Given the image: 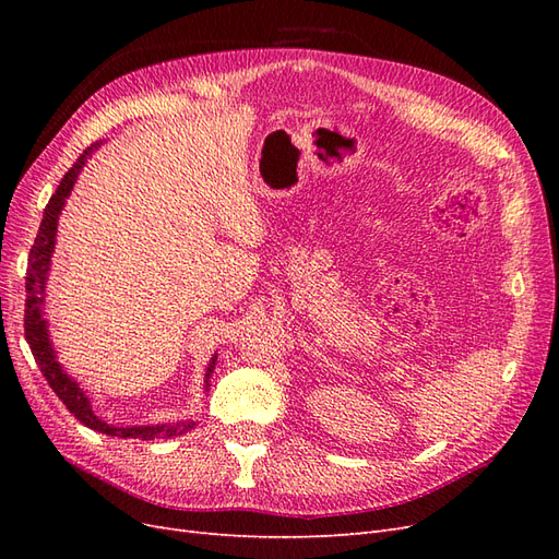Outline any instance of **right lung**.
<instances>
[{"label":"right lung","mask_w":559,"mask_h":559,"mask_svg":"<svg viewBox=\"0 0 559 559\" xmlns=\"http://www.w3.org/2000/svg\"><path fill=\"white\" fill-rule=\"evenodd\" d=\"M93 148H97V144H91L83 154L76 158V163L64 173L58 191L50 195L48 205L44 210V218L39 233L35 238V245L29 249V259H27V277H25V341L35 354V361L41 368V376L46 378V382L50 384V389L58 394V399L67 405L81 425H86L88 429L103 431L107 436H118V438H142V441H151L154 436H177L183 433L186 429L193 427V421L189 425H173V427H111L107 425L105 419H99L93 408L88 396L81 392V386L62 373L60 364L56 361V352L48 343V331H46V319H44V286H46V275H48V265H50V253H53L56 247V230H58V214L64 205V198L72 193V186L81 173L83 163L93 154ZM214 364V361H212ZM212 368L207 370V378L212 373Z\"/></svg>","instance_id":"1"}]
</instances>
